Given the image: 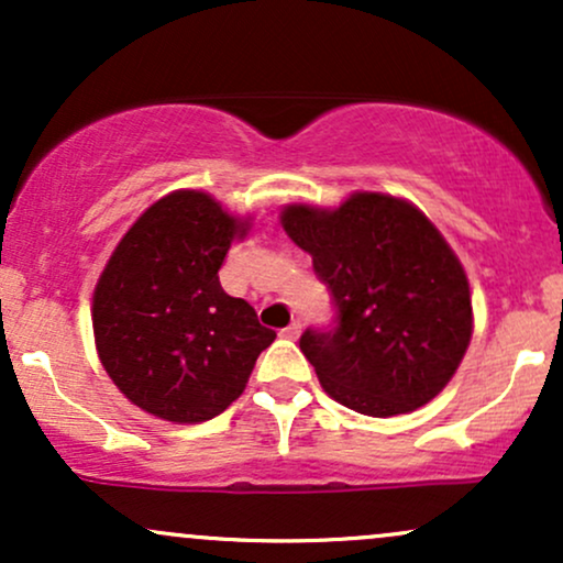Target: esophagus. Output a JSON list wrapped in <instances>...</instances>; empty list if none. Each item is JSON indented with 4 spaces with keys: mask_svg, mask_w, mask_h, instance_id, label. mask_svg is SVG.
<instances>
[{
    "mask_svg": "<svg viewBox=\"0 0 563 563\" xmlns=\"http://www.w3.org/2000/svg\"><path fill=\"white\" fill-rule=\"evenodd\" d=\"M280 333L286 335V339H299V335H301V320H294V322H288V325L283 328Z\"/></svg>",
    "mask_w": 563,
    "mask_h": 563,
    "instance_id": "esophagus-1",
    "label": "esophagus"
}]
</instances>
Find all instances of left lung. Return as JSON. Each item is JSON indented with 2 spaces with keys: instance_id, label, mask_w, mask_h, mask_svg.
I'll list each match as a JSON object with an SVG mask.
<instances>
[{
  "instance_id": "obj_1",
  "label": "left lung",
  "mask_w": 563,
  "mask_h": 563,
  "mask_svg": "<svg viewBox=\"0 0 563 563\" xmlns=\"http://www.w3.org/2000/svg\"><path fill=\"white\" fill-rule=\"evenodd\" d=\"M280 224L339 307L333 331L299 341L328 397L373 418L431 402L474 333L466 269L434 222L410 200L357 190L333 209L283 206Z\"/></svg>"
}]
</instances>
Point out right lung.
<instances>
[{
    "instance_id": "obj_1",
    "label": "right lung",
    "mask_w": 563,
    "mask_h": 563,
    "mask_svg": "<svg viewBox=\"0 0 563 563\" xmlns=\"http://www.w3.org/2000/svg\"><path fill=\"white\" fill-rule=\"evenodd\" d=\"M238 217L203 190H174L137 217L92 294L97 357L132 405L161 421L203 423L241 397L275 341L219 267L243 241Z\"/></svg>"
}]
</instances>
